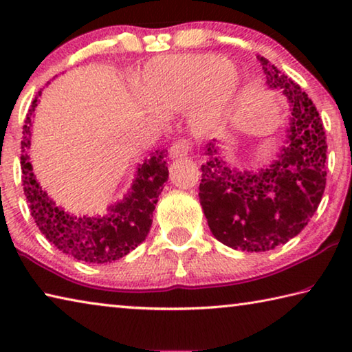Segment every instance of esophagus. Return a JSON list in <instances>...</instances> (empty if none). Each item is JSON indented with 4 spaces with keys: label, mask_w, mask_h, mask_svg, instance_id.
<instances>
[{
    "label": "esophagus",
    "mask_w": 352,
    "mask_h": 352,
    "mask_svg": "<svg viewBox=\"0 0 352 352\" xmlns=\"http://www.w3.org/2000/svg\"><path fill=\"white\" fill-rule=\"evenodd\" d=\"M189 151H190V146H189L188 141H184V140L177 141L169 148V157L172 160L183 158V157H186V155L189 153Z\"/></svg>",
    "instance_id": "obj_1"
}]
</instances>
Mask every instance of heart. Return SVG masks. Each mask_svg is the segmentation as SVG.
Here are the masks:
<instances>
[{
  "instance_id": "b5f03b06",
  "label": "heart",
  "mask_w": 352,
  "mask_h": 352,
  "mask_svg": "<svg viewBox=\"0 0 352 352\" xmlns=\"http://www.w3.org/2000/svg\"><path fill=\"white\" fill-rule=\"evenodd\" d=\"M241 90V77L220 56H166L146 65L140 93L163 113H189V129L197 136L222 121Z\"/></svg>"
}]
</instances>
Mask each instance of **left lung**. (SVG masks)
I'll return each instance as SVG.
<instances>
[{"instance_id":"8db88e82","label":"left lung","mask_w":352,"mask_h":352,"mask_svg":"<svg viewBox=\"0 0 352 352\" xmlns=\"http://www.w3.org/2000/svg\"><path fill=\"white\" fill-rule=\"evenodd\" d=\"M267 87L279 90L289 104L283 146L259 169L226 162L220 141L205 147L200 205L212 236L223 245L259 253L289 242L305 230L317 211L326 186V136L318 111L275 65L258 56Z\"/></svg>"}]
</instances>
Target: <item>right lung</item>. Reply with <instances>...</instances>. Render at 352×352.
<instances>
[{
  "mask_svg": "<svg viewBox=\"0 0 352 352\" xmlns=\"http://www.w3.org/2000/svg\"><path fill=\"white\" fill-rule=\"evenodd\" d=\"M41 91L34 99L23 127L21 170L25 195L31 214L47 241L65 254L88 264H105L127 256L146 241L151 231L153 210L163 184L168 182V151L158 148L136 164L132 186L121 200L107 206L104 214H76L58 206L40 186L29 162L32 118Z\"/></svg>",
  "mask_w": 352,
  "mask_h": 352,
  "instance_id": "right-lung-1",
  "label": "right lung"
}]
</instances>
